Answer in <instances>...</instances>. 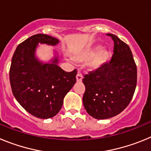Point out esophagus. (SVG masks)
<instances>
[{
	"label": "esophagus",
	"mask_w": 151,
	"mask_h": 151,
	"mask_svg": "<svg viewBox=\"0 0 151 151\" xmlns=\"http://www.w3.org/2000/svg\"><path fill=\"white\" fill-rule=\"evenodd\" d=\"M82 80V76L80 73H78L76 75V81L78 82H81Z\"/></svg>",
	"instance_id": "1"
}]
</instances>
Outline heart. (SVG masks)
<instances>
[{
    "label": "heart",
    "mask_w": 151,
    "mask_h": 151,
    "mask_svg": "<svg viewBox=\"0 0 151 151\" xmlns=\"http://www.w3.org/2000/svg\"><path fill=\"white\" fill-rule=\"evenodd\" d=\"M98 49H99V47H97L94 49L85 50V51L77 54L75 58L77 60H87L91 59L89 61L90 67L92 69H98L107 60L108 57H109V53L105 50H101L95 54L96 51Z\"/></svg>",
    "instance_id": "heart-1"
}]
</instances>
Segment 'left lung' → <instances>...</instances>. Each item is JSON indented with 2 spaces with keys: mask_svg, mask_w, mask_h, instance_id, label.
Here are the masks:
<instances>
[{
  "mask_svg": "<svg viewBox=\"0 0 151 151\" xmlns=\"http://www.w3.org/2000/svg\"><path fill=\"white\" fill-rule=\"evenodd\" d=\"M106 35L114 41L111 60L82 79L84 106L97 119L111 118L125 110L137 84V67L130 47L115 35Z\"/></svg>",
  "mask_w": 151,
  "mask_h": 151,
  "instance_id": "left-lung-1",
  "label": "left lung"
}]
</instances>
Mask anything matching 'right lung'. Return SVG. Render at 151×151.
Listing matches in <instances>:
<instances>
[{
	"instance_id": "right-lung-1",
	"label": "right lung",
	"mask_w": 151,
	"mask_h": 151,
	"mask_svg": "<svg viewBox=\"0 0 151 151\" xmlns=\"http://www.w3.org/2000/svg\"><path fill=\"white\" fill-rule=\"evenodd\" d=\"M59 43L52 36L35 35L18 45L12 58L10 82L13 95L26 111L40 119L52 118L59 113L64 97L76 82V69L63 70L56 52L48 63L36 56L39 44Z\"/></svg>"
}]
</instances>
